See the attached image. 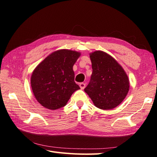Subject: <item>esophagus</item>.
Returning <instances> with one entry per match:
<instances>
[{
    "mask_svg": "<svg viewBox=\"0 0 157 157\" xmlns=\"http://www.w3.org/2000/svg\"><path fill=\"white\" fill-rule=\"evenodd\" d=\"M79 87H80V88L82 90H84L85 88V87H86V84H85V83H84V82L80 83V84H79Z\"/></svg>",
    "mask_w": 157,
    "mask_h": 157,
    "instance_id": "esophagus-1",
    "label": "esophagus"
}]
</instances>
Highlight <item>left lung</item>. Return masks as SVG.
<instances>
[{
	"instance_id": "left-lung-1",
	"label": "left lung",
	"mask_w": 157,
	"mask_h": 157,
	"mask_svg": "<svg viewBox=\"0 0 157 157\" xmlns=\"http://www.w3.org/2000/svg\"><path fill=\"white\" fill-rule=\"evenodd\" d=\"M92 73L84 89L94 105L102 110L113 109L121 104L129 90V80L121 65L102 51L90 53Z\"/></svg>"
}]
</instances>
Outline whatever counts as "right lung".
Instances as JSON below:
<instances>
[{"label": "right lung", "instance_id": "add662e5", "mask_svg": "<svg viewBox=\"0 0 157 157\" xmlns=\"http://www.w3.org/2000/svg\"><path fill=\"white\" fill-rule=\"evenodd\" d=\"M81 53L68 49L51 53L36 67L31 76L36 99L44 107L56 110L65 106L75 91L80 89L74 82L73 66Z\"/></svg>", "mask_w": 157, "mask_h": 157}]
</instances>
